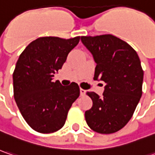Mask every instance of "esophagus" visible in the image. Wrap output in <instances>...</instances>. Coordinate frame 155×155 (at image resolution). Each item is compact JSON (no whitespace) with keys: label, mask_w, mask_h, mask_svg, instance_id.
Instances as JSON below:
<instances>
[{"label":"esophagus","mask_w":155,"mask_h":155,"mask_svg":"<svg viewBox=\"0 0 155 155\" xmlns=\"http://www.w3.org/2000/svg\"><path fill=\"white\" fill-rule=\"evenodd\" d=\"M80 93H81V95L83 96V95H85V94H86V90H84V89H82V88H81V89H80Z\"/></svg>","instance_id":"obj_1"}]
</instances>
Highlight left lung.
<instances>
[{
    "label": "left lung",
    "instance_id": "left-lung-1",
    "mask_svg": "<svg viewBox=\"0 0 155 155\" xmlns=\"http://www.w3.org/2000/svg\"><path fill=\"white\" fill-rule=\"evenodd\" d=\"M81 42L96 62L94 80L106 83L103 96L87 94L93 106L85 112L87 125L100 134L120 130L130 120L142 94L143 70L136 51L113 35L83 36Z\"/></svg>",
    "mask_w": 155,
    "mask_h": 155
}]
</instances>
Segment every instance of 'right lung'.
<instances>
[{
  "label": "right lung",
  "instance_id": "right-lung-1",
  "mask_svg": "<svg viewBox=\"0 0 155 155\" xmlns=\"http://www.w3.org/2000/svg\"><path fill=\"white\" fill-rule=\"evenodd\" d=\"M80 38H38L26 46L17 61L13 74L14 99L25 122L39 133L61 129L80 96L75 82L64 87L59 81H53L54 74L61 69Z\"/></svg>",
  "mask_w": 155,
  "mask_h": 155
}]
</instances>
